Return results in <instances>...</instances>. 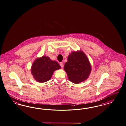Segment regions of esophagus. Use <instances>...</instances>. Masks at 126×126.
<instances>
[{
	"label": "esophagus",
	"mask_w": 126,
	"mask_h": 126,
	"mask_svg": "<svg viewBox=\"0 0 126 126\" xmlns=\"http://www.w3.org/2000/svg\"><path fill=\"white\" fill-rule=\"evenodd\" d=\"M60 65H61V66L62 68H63L64 67V64H63V63L61 62L60 63Z\"/></svg>",
	"instance_id": "esophagus-1"
}]
</instances>
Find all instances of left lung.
Segmentation results:
<instances>
[{
	"label": "left lung",
	"mask_w": 126,
	"mask_h": 126,
	"mask_svg": "<svg viewBox=\"0 0 126 126\" xmlns=\"http://www.w3.org/2000/svg\"><path fill=\"white\" fill-rule=\"evenodd\" d=\"M64 68L70 81L76 84L86 80L91 70L89 61L82 51L72 52Z\"/></svg>",
	"instance_id": "left-lung-1"
}]
</instances>
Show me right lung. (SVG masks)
I'll list each match as a JSON object with an SVG mask.
<instances>
[{
    "label": "right lung",
    "mask_w": 126,
    "mask_h": 126,
    "mask_svg": "<svg viewBox=\"0 0 126 126\" xmlns=\"http://www.w3.org/2000/svg\"><path fill=\"white\" fill-rule=\"evenodd\" d=\"M58 62L47 56H43L34 61L31 72L35 79L39 82H45L52 77L54 71L61 68Z\"/></svg>",
    "instance_id": "obj_1"
}]
</instances>
